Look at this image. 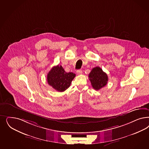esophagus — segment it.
<instances>
[{"mask_svg":"<svg viewBox=\"0 0 149 149\" xmlns=\"http://www.w3.org/2000/svg\"><path fill=\"white\" fill-rule=\"evenodd\" d=\"M77 74H78V75H80V74H81L82 73V70H77Z\"/></svg>","mask_w":149,"mask_h":149,"instance_id":"esophagus-1","label":"esophagus"}]
</instances>
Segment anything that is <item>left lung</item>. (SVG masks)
I'll list each match as a JSON object with an SVG mask.
<instances>
[{
    "instance_id": "1",
    "label": "left lung",
    "mask_w": 149,
    "mask_h": 149,
    "mask_svg": "<svg viewBox=\"0 0 149 149\" xmlns=\"http://www.w3.org/2000/svg\"><path fill=\"white\" fill-rule=\"evenodd\" d=\"M89 80L93 88L96 91L105 86L108 81V76L100 67L93 68L89 74Z\"/></svg>"
}]
</instances>
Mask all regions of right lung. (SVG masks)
<instances>
[{"instance_id":"right-lung-1","label":"right lung","mask_w":149,"mask_h":149,"mask_svg":"<svg viewBox=\"0 0 149 149\" xmlns=\"http://www.w3.org/2000/svg\"><path fill=\"white\" fill-rule=\"evenodd\" d=\"M76 74L65 72L62 66L58 65L51 69L47 75L48 83L57 91L63 92L68 88Z\"/></svg>"}]
</instances>
